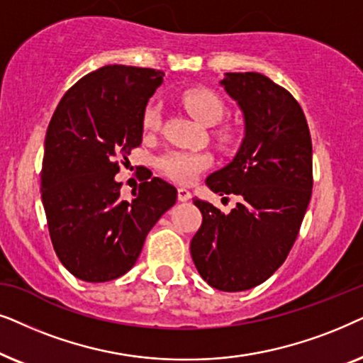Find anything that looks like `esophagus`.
<instances>
[{
  "label": "esophagus",
  "mask_w": 363,
  "mask_h": 363,
  "mask_svg": "<svg viewBox=\"0 0 363 363\" xmlns=\"http://www.w3.org/2000/svg\"><path fill=\"white\" fill-rule=\"evenodd\" d=\"M177 199L181 202H186L191 199V192L186 189V187H179L177 189Z\"/></svg>",
  "instance_id": "1"
}]
</instances>
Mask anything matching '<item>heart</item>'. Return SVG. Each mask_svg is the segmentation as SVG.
Wrapping results in <instances>:
<instances>
[{"label":"heart","mask_w":363,"mask_h":363,"mask_svg":"<svg viewBox=\"0 0 363 363\" xmlns=\"http://www.w3.org/2000/svg\"><path fill=\"white\" fill-rule=\"evenodd\" d=\"M179 101L184 106L192 118L206 125H212L224 118L225 104L216 91L204 86L187 88L179 94ZM161 125V109L156 103L147 104L143 114V128L146 131H156ZM219 139L229 143L232 134L229 131H220ZM212 164V156L204 151H182V149H169L156 157L157 171L179 184H189L206 171Z\"/></svg>","instance_id":"obj_1"}]
</instances>
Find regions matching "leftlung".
Here are the masks:
<instances>
[{"instance_id":"obj_1","label":"left lung","mask_w":363,"mask_h":363,"mask_svg":"<svg viewBox=\"0 0 363 363\" xmlns=\"http://www.w3.org/2000/svg\"><path fill=\"white\" fill-rule=\"evenodd\" d=\"M220 84L242 109L245 138L206 184L239 202L222 214L194 199L202 224L191 255L211 287L240 292L267 280L296 242L312 196V139L301 104L267 76L227 72Z\"/></svg>"}]
</instances>
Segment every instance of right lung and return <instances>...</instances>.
I'll return each instance as SVG.
<instances>
[{"mask_svg": "<svg viewBox=\"0 0 363 363\" xmlns=\"http://www.w3.org/2000/svg\"><path fill=\"white\" fill-rule=\"evenodd\" d=\"M164 72L109 65L62 96L46 131L41 199L61 264L86 282L128 272L147 232L176 204V187L159 177L121 199L119 162L143 141V114ZM151 177V176H149Z\"/></svg>", "mask_w": 363, "mask_h": 363, "instance_id": "right-lung-1", "label": "right lung"}]
</instances>
